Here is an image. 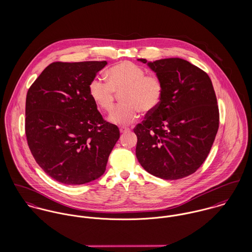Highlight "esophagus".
Here are the masks:
<instances>
[{
  "label": "esophagus",
  "instance_id": "esophagus-1",
  "mask_svg": "<svg viewBox=\"0 0 252 252\" xmlns=\"http://www.w3.org/2000/svg\"><path fill=\"white\" fill-rule=\"evenodd\" d=\"M129 131H130V129L127 127H120V133H127Z\"/></svg>",
  "mask_w": 252,
  "mask_h": 252
}]
</instances>
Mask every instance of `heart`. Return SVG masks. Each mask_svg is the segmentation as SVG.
<instances>
[{
	"label": "heart",
	"instance_id": "1",
	"mask_svg": "<svg viewBox=\"0 0 252 252\" xmlns=\"http://www.w3.org/2000/svg\"><path fill=\"white\" fill-rule=\"evenodd\" d=\"M108 81L94 77L88 86L89 95L98 108L109 111L114 103V92H122V105L108 116L111 123L127 125L144 113L154 111L161 104L164 85L156 74H147L143 67L129 61L120 62L107 72Z\"/></svg>",
	"mask_w": 252,
	"mask_h": 252
}]
</instances>
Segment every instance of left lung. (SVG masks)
I'll return each instance as SVG.
<instances>
[{
  "label": "left lung",
  "mask_w": 252,
  "mask_h": 252,
  "mask_svg": "<svg viewBox=\"0 0 252 252\" xmlns=\"http://www.w3.org/2000/svg\"><path fill=\"white\" fill-rule=\"evenodd\" d=\"M138 61L164 85L159 107L134 129L136 156L146 172L163 180L195 173L208 157L219 125V111L210 76L181 58Z\"/></svg>",
  "instance_id": "8db88e82"
}]
</instances>
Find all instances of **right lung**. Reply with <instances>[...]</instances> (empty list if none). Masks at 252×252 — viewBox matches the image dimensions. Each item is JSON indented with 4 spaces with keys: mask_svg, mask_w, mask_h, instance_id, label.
I'll use <instances>...</instances> for the list:
<instances>
[{
    "mask_svg": "<svg viewBox=\"0 0 252 252\" xmlns=\"http://www.w3.org/2000/svg\"><path fill=\"white\" fill-rule=\"evenodd\" d=\"M107 61L54 62L26 97L25 132L38 166L53 180L84 184L104 175L120 134L89 95L90 81Z\"/></svg>",
    "mask_w": 252,
    "mask_h": 252,
    "instance_id": "1",
    "label": "right lung"
}]
</instances>
